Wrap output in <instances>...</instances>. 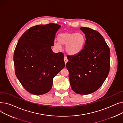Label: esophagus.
<instances>
[{
  "label": "esophagus",
  "instance_id": "34e87169",
  "mask_svg": "<svg viewBox=\"0 0 123 123\" xmlns=\"http://www.w3.org/2000/svg\"><path fill=\"white\" fill-rule=\"evenodd\" d=\"M64 61H65V64H66L68 60V59H67V57H66V55H65V56H64Z\"/></svg>",
  "mask_w": 123,
  "mask_h": 123
}]
</instances>
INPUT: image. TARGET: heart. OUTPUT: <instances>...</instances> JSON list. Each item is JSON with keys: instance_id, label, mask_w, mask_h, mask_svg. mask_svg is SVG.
<instances>
[{"instance_id": "1", "label": "heart", "mask_w": 123, "mask_h": 123, "mask_svg": "<svg viewBox=\"0 0 123 123\" xmlns=\"http://www.w3.org/2000/svg\"><path fill=\"white\" fill-rule=\"evenodd\" d=\"M58 40L59 43H55L56 47L60 48V44L66 46L67 53L70 55H75L82 51L85 44L86 37L82 33L63 32L58 35Z\"/></svg>"}]
</instances>
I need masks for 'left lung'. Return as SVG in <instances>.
Here are the masks:
<instances>
[{
	"mask_svg": "<svg viewBox=\"0 0 123 123\" xmlns=\"http://www.w3.org/2000/svg\"><path fill=\"white\" fill-rule=\"evenodd\" d=\"M80 29L85 34L84 46L78 54L67 56L69 61L66 66L72 89L86 95L96 91L106 80L110 66V51L98 31L85 27Z\"/></svg>",
	"mask_w": 123,
	"mask_h": 123,
	"instance_id": "1",
	"label": "left lung"
}]
</instances>
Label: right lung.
Masks as SVG:
<instances>
[{
    "instance_id": "obj_1",
    "label": "right lung",
    "mask_w": 123,
    "mask_h": 123,
    "mask_svg": "<svg viewBox=\"0 0 123 123\" xmlns=\"http://www.w3.org/2000/svg\"><path fill=\"white\" fill-rule=\"evenodd\" d=\"M60 27L53 23L36 25L26 31L18 41L13 56L15 72L31 94L48 92L53 78L65 67L64 54L54 53L51 49Z\"/></svg>"
}]
</instances>
